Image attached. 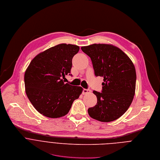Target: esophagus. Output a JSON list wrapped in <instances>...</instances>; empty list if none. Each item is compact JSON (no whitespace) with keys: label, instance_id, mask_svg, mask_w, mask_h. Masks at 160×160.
<instances>
[{"label":"esophagus","instance_id":"obj_1","mask_svg":"<svg viewBox=\"0 0 160 160\" xmlns=\"http://www.w3.org/2000/svg\"><path fill=\"white\" fill-rule=\"evenodd\" d=\"M91 92L90 89H83L82 90V94H86L88 93H89Z\"/></svg>","mask_w":160,"mask_h":160}]
</instances>
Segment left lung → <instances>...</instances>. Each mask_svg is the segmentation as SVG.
<instances>
[{
  "instance_id": "8db88e82",
  "label": "left lung",
  "mask_w": 160,
  "mask_h": 160,
  "mask_svg": "<svg viewBox=\"0 0 160 160\" xmlns=\"http://www.w3.org/2000/svg\"><path fill=\"white\" fill-rule=\"evenodd\" d=\"M81 50L91 60L96 76L103 77L102 92L93 91L97 103L88 108L89 115L108 122L120 117L129 108L135 94L136 72L130 58L110 44H92Z\"/></svg>"
}]
</instances>
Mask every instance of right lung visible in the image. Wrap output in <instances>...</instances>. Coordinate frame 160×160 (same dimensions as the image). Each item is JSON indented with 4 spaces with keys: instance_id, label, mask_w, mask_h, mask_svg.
Here are the masks:
<instances>
[{
    "instance_id": "obj_1",
    "label": "right lung",
    "mask_w": 160,
    "mask_h": 160,
    "mask_svg": "<svg viewBox=\"0 0 160 160\" xmlns=\"http://www.w3.org/2000/svg\"><path fill=\"white\" fill-rule=\"evenodd\" d=\"M79 50L77 45L62 43L40 53L31 61L24 74L25 91L42 115L52 118L66 115L82 93L81 86L65 84L62 79L71 73L72 58Z\"/></svg>"
}]
</instances>
